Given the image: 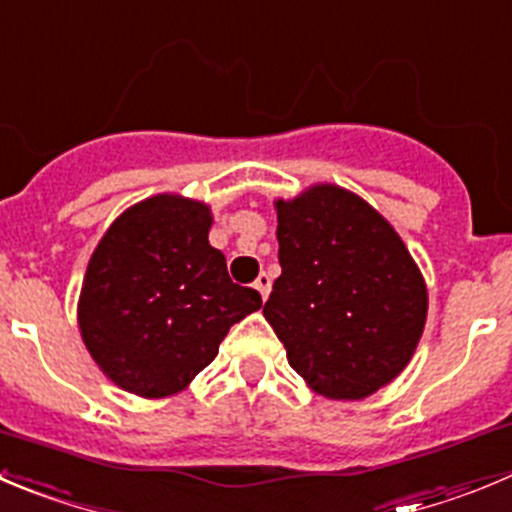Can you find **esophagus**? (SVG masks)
<instances>
[{
	"instance_id": "esophagus-1",
	"label": "esophagus",
	"mask_w": 512,
	"mask_h": 512,
	"mask_svg": "<svg viewBox=\"0 0 512 512\" xmlns=\"http://www.w3.org/2000/svg\"><path fill=\"white\" fill-rule=\"evenodd\" d=\"M253 289L259 291L261 299L266 301V296H269V291H271V276L269 274H259V279L253 281Z\"/></svg>"
}]
</instances>
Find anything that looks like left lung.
Instances as JSON below:
<instances>
[{
    "label": "left lung",
    "instance_id": "left-lung-1",
    "mask_svg": "<svg viewBox=\"0 0 512 512\" xmlns=\"http://www.w3.org/2000/svg\"><path fill=\"white\" fill-rule=\"evenodd\" d=\"M281 276L264 316L299 377L364 399L402 374L427 321V284L392 223L357 193L314 183L279 198Z\"/></svg>",
    "mask_w": 512,
    "mask_h": 512
}]
</instances>
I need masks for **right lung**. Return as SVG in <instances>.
I'll list each match as a JSON object with an SVG mask.
<instances>
[{"mask_svg": "<svg viewBox=\"0 0 512 512\" xmlns=\"http://www.w3.org/2000/svg\"><path fill=\"white\" fill-rule=\"evenodd\" d=\"M211 206L158 193L120 213L95 246L77 301L87 352L107 379L138 397L178 394L216 359L261 294L228 279L208 243Z\"/></svg>", "mask_w": 512, "mask_h": 512, "instance_id": "add662e5", "label": "right lung"}]
</instances>
